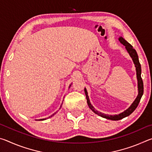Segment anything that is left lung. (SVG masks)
<instances>
[{
	"label": "left lung",
	"instance_id": "left-lung-1",
	"mask_svg": "<svg viewBox=\"0 0 152 152\" xmlns=\"http://www.w3.org/2000/svg\"><path fill=\"white\" fill-rule=\"evenodd\" d=\"M119 40L123 45L125 46L126 50H127V51H128V53H129L131 57L132 58V60L133 61V62H134L135 67H136V72H137V81H138L139 93H138L137 98H136V99L135 100V101L133 102V104L131 105L130 107L128 109L125 110L124 112L120 113V114H119V115H105V114H104V113H100L98 111V110H95L94 109L93 107L91 105V102H90L88 93H87L86 90V88L84 89V92H85L86 97L87 99V103H88V105L90 109H91L94 113H96V115H99V116L104 117V118H106V119H108L113 120V121L120 120V119H123V118L127 117L129 115L132 114V113L134 111L136 108H137V107L138 106V104H139V103H140V101L141 100V96H142V95L143 94V83L142 78H141V64L140 63V61H139L137 53V52H136L135 49H133V46L131 45L130 43H129L127 41H125L123 37H120L119 38Z\"/></svg>",
	"mask_w": 152,
	"mask_h": 152
}]
</instances>
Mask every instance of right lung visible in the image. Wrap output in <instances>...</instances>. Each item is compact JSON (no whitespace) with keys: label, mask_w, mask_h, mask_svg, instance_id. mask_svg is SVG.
Here are the masks:
<instances>
[{"label":"right lung","mask_w":152,"mask_h":152,"mask_svg":"<svg viewBox=\"0 0 152 152\" xmlns=\"http://www.w3.org/2000/svg\"><path fill=\"white\" fill-rule=\"evenodd\" d=\"M56 113H53V114L52 115H51V116H50V117H49V118H50V117H52V116H53V115H54L56 114ZM39 120H40V121H42V120H44V119H39Z\"/></svg>","instance_id":"right-lung-1"}]
</instances>
